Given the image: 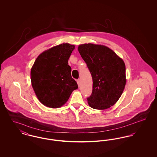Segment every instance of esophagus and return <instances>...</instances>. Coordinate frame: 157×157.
<instances>
[{"label":"esophagus","mask_w":157,"mask_h":157,"mask_svg":"<svg viewBox=\"0 0 157 157\" xmlns=\"http://www.w3.org/2000/svg\"><path fill=\"white\" fill-rule=\"evenodd\" d=\"M77 83H78V86L79 87V86H80V85H81V80H80L79 79L77 80Z\"/></svg>","instance_id":"esophagus-1"}]
</instances>
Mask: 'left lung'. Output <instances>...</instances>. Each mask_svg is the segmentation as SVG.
<instances>
[{
  "label": "left lung",
  "instance_id": "1",
  "mask_svg": "<svg viewBox=\"0 0 157 157\" xmlns=\"http://www.w3.org/2000/svg\"><path fill=\"white\" fill-rule=\"evenodd\" d=\"M78 49L93 80L92 93L87 98L88 105L99 110L110 108L118 101L126 85L124 60L105 45L84 44Z\"/></svg>",
  "mask_w": 157,
  "mask_h": 157
}]
</instances>
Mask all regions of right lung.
I'll list each match as a JSON object with an SVG mask.
<instances>
[{"mask_svg": "<svg viewBox=\"0 0 157 157\" xmlns=\"http://www.w3.org/2000/svg\"><path fill=\"white\" fill-rule=\"evenodd\" d=\"M75 48L67 43L53 46L41 53L31 68L32 88L39 101L47 107L62 106L78 88L68 65Z\"/></svg>", "mask_w": 157, "mask_h": 157, "instance_id": "add662e5", "label": "right lung"}]
</instances>
